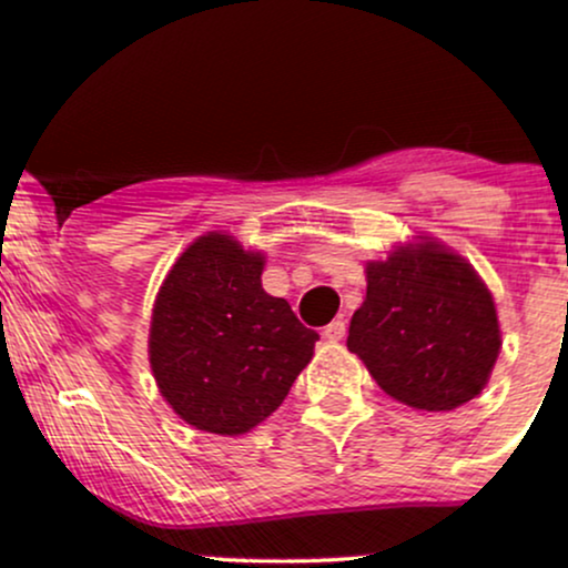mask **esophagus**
<instances>
[{"label":"esophagus","instance_id":"obj_1","mask_svg":"<svg viewBox=\"0 0 568 568\" xmlns=\"http://www.w3.org/2000/svg\"><path fill=\"white\" fill-rule=\"evenodd\" d=\"M323 336L331 341V344H338V341H344V336H346V323L341 321H333V323H328L325 325V331H323Z\"/></svg>","mask_w":568,"mask_h":568}]
</instances>
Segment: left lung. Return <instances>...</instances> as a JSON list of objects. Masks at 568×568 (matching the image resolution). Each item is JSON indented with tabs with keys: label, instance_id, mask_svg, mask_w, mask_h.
<instances>
[{
	"label": "left lung",
	"instance_id": "obj_1",
	"mask_svg": "<svg viewBox=\"0 0 568 568\" xmlns=\"http://www.w3.org/2000/svg\"><path fill=\"white\" fill-rule=\"evenodd\" d=\"M346 346L390 398L453 410L486 387L501 331L491 292L470 263L426 240L367 263V297Z\"/></svg>",
	"mask_w": 568,
	"mask_h": 568
}]
</instances>
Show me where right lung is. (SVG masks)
Masks as SVG:
<instances>
[{
  "label": "right lung",
  "instance_id": "obj_1",
  "mask_svg": "<svg viewBox=\"0 0 568 568\" xmlns=\"http://www.w3.org/2000/svg\"><path fill=\"white\" fill-rule=\"evenodd\" d=\"M263 255L209 232L170 268L152 310L150 364L185 424L237 437L274 414L317 333L263 292Z\"/></svg>",
  "mask_w": 568,
  "mask_h": 568
}]
</instances>
